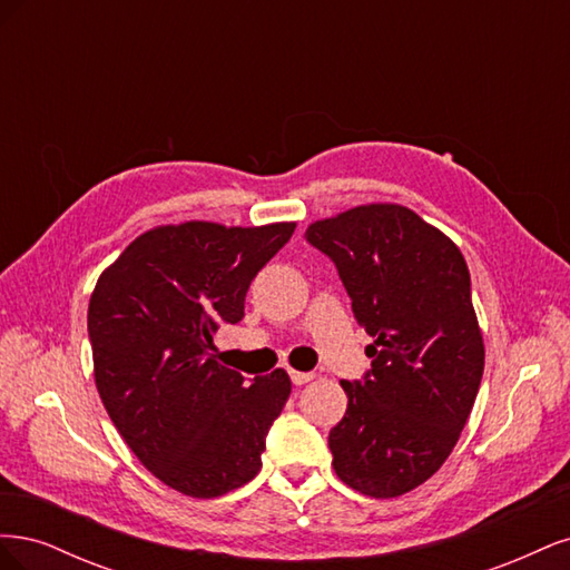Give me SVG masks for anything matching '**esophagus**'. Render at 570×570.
<instances>
[{
	"mask_svg": "<svg viewBox=\"0 0 570 570\" xmlns=\"http://www.w3.org/2000/svg\"><path fill=\"white\" fill-rule=\"evenodd\" d=\"M289 377L295 385H306L308 381H314V373H304V371H289Z\"/></svg>",
	"mask_w": 570,
	"mask_h": 570,
	"instance_id": "34e87169",
	"label": "esophagus"
}]
</instances>
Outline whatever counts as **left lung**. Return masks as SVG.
<instances>
[{"mask_svg":"<svg viewBox=\"0 0 570 570\" xmlns=\"http://www.w3.org/2000/svg\"><path fill=\"white\" fill-rule=\"evenodd\" d=\"M335 262L373 342L364 381L327 435L337 478L390 499L440 471L471 416L485 344L459 247L402 204H361L306 228Z\"/></svg>","mask_w":570,"mask_h":570,"instance_id":"obj_1","label":"left lung"}]
</instances>
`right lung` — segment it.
<instances>
[{
  "label": "right lung",
  "instance_id": "1",
  "mask_svg": "<svg viewBox=\"0 0 570 570\" xmlns=\"http://www.w3.org/2000/svg\"><path fill=\"white\" fill-rule=\"evenodd\" d=\"M295 226L151 228L95 285L88 333L101 404L145 469L187 497H220L262 471L289 375L247 383L218 364L214 335L243 321L249 283Z\"/></svg>",
  "mask_w": 570,
  "mask_h": 570
}]
</instances>
